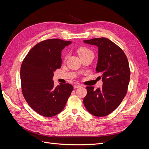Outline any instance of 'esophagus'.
I'll return each instance as SVG.
<instances>
[{
  "instance_id": "34e87169",
  "label": "esophagus",
  "mask_w": 149,
  "mask_h": 149,
  "mask_svg": "<svg viewBox=\"0 0 149 149\" xmlns=\"http://www.w3.org/2000/svg\"><path fill=\"white\" fill-rule=\"evenodd\" d=\"M81 87V85H79V84H75L74 85V88H79Z\"/></svg>"
}]
</instances>
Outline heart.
<instances>
[{
  "instance_id": "1",
  "label": "heart",
  "mask_w": 149,
  "mask_h": 149,
  "mask_svg": "<svg viewBox=\"0 0 149 149\" xmlns=\"http://www.w3.org/2000/svg\"><path fill=\"white\" fill-rule=\"evenodd\" d=\"M77 51V53L80 57H83L84 56L87 54L88 53H91V52H92V51L86 47H80Z\"/></svg>"
}]
</instances>
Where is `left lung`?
I'll list each match as a JSON object with an SVG mask.
<instances>
[{"label": "left lung", "instance_id": "1", "mask_svg": "<svg viewBox=\"0 0 149 149\" xmlns=\"http://www.w3.org/2000/svg\"><path fill=\"white\" fill-rule=\"evenodd\" d=\"M84 42L98 47L96 71L101 74L99 77L103 81L101 88L87 87L84 104L94 116H107L118 107L127 93L131 75L128 60L123 51L108 38H93Z\"/></svg>", "mask_w": 149, "mask_h": 149}]
</instances>
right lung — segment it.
Returning a JSON list of instances; mask_svg holds the SVG:
<instances>
[{"instance_id":"right-lung-1","label":"right lung","mask_w":149,"mask_h":149,"mask_svg":"<svg viewBox=\"0 0 149 149\" xmlns=\"http://www.w3.org/2000/svg\"><path fill=\"white\" fill-rule=\"evenodd\" d=\"M71 41L49 39L36 44L23 59L20 69L22 93L29 106L45 117L62 111L73 90L69 84L54 87V72L61 68V52Z\"/></svg>"}]
</instances>
